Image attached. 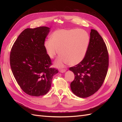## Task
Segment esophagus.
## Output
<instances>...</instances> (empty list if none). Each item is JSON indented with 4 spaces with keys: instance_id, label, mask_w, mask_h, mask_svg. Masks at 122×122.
I'll return each mask as SVG.
<instances>
[{
    "instance_id": "1",
    "label": "esophagus",
    "mask_w": 122,
    "mask_h": 122,
    "mask_svg": "<svg viewBox=\"0 0 122 122\" xmlns=\"http://www.w3.org/2000/svg\"><path fill=\"white\" fill-rule=\"evenodd\" d=\"M66 71V69H60V72H61V73H64V72H65Z\"/></svg>"
}]
</instances>
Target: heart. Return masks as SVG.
I'll list each match as a JSON object with an SVG mask.
<instances>
[{
    "label": "heart",
    "mask_w": 122,
    "mask_h": 122,
    "mask_svg": "<svg viewBox=\"0 0 122 122\" xmlns=\"http://www.w3.org/2000/svg\"><path fill=\"white\" fill-rule=\"evenodd\" d=\"M90 43V36L83 29H59L54 31L44 43L45 50L50 58L59 53L60 56L56 66L64 63L74 66L79 64L86 55Z\"/></svg>",
    "instance_id": "obj_1"
}]
</instances>
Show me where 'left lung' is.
Segmentation results:
<instances>
[{"label": "left lung", "instance_id": "obj_1", "mask_svg": "<svg viewBox=\"0 0 122 122\" xmlns=\"http://www.w3.org/2000/svg\"><path fill=\"white\" fill-rule=\"evenodd\" d=\"M108 63V51L104 40L97 30L91 29L84 58L77 65L69 68L75 76L70 84L72 92L82 98L94 94L104 81Z\"/></svg>", "mask_w": 122, "mask_h": 122}]
</instances>
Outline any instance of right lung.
<instances>
[{
  "instance_id": "right-lung-1",
  "label": "right lung",
  "mask_w": 122,
  "mask_h": 122,
  "mask_svg": "<svg viewBox=\"0 0 122 122\" xmlns=\"http://www.w3.org/2000/svg\"><path fill=\"white\" fill-rule=\"evenodd\" d=\"M50 28H27L18 36L10 54V64L15 78L24 92L32 97L46 94L54 75L58 73L52 65L44 46Z\"/></svg>"
}]
</instances>
